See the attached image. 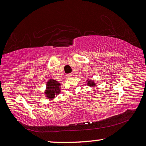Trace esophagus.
Returning a JSON list of instances; mask_svg holds the SVG:
<instances>
[{
	"label": "esophagus",
	"mask_w": 146,
	"mask_h": 146,
	"mask_svg": "<svg viewBox=\"0 0 146 146\" xmlns=\"http://www.w3.org/2000/svg\"><path fill=\"white\" fill-rule=\"evenodd\" d=\"M66 76H67V77H72V73H68V74H67Z\"/></svg>",
	"instance_id": "34e87169"
}]
</instances>
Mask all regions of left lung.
Instances as JSON below:
<instances>
[{
    "mask_svg": "<svg viewBox=\"0 0 146 146\" xmlns=\"http://www.w3.org/2000/svg\"><path fill=\"white\" fill-rule=\"evenodd\" d=\"M88 85L89 86H94L95 83L92 81H90V80H88Z\"/></svg>",
    "mask_w": 146,
    "mask_h": 146,
    "instance_id": "8db88e82",
    "label": "left lung"
}]
</instances>
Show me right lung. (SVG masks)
Returning a JSON list of instances; mask_svg holds the SVG:
<instances>
[{
	"label": "right lung",
	"mask_w": 146,
	"mask_h": 146,
	"mask_svg": "<svg viewBox=\"0 0 146 146\" xmlns=\"http://www.w3.org/2000/svg\"><path fill=\"white\" fill-rule=\"evenodd\" d=\"M60 84L56 80L50 79L47 84V91L45 92L46 96L48 99H53L56 95L60 92Z\"/></svg>",
	"instance_id": "obj_1"
}]
</instances>
